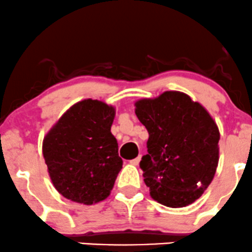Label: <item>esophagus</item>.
I'll use <instances>...</instances> for the list:
<instances>
[{
  "mask_svg": "<svg viewBox=\"0 0 252 252\" xmlns=\"http://www.w3.org/2000/svg\"><path fill=\"white\" fill-rule=\"evenodd\" d=\"M140 160H141V157H137V158H135V159L130 160V161H129V162H130L131 165H135V166H136V165H139Z\"/></svg>",
  "mask_w": 252,
  "mask_h": 252,
  "instance_id": "esophagus-1",
  "label": "esophagus"
}]
</instances>
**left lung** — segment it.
Listing matches in <instances>:
<instances>
[{
    "mask_svg": "<svg viewBox=\"0 0 252 252\" xmlns=\"http://www.w3.org/2000/svg\"><path fill=\"white\" fill-rule=\"evenodd\" d=\"M135 113L149 134L140 167L152 198L171 208L195 202L219 162L220 132L212 116L178 91L140 99Z\"/></svg>",
    "mask_w": 252,
    "mask_h": 252,
    "instance_id": "left-lung-1",
    "label": "left lung"
}]
</instances>
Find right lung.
I'll return each instance as SVG.
<instances>
[{"label": "right lung", "instance_id": "add662e5", "mask_svg": "<svg viewBox=\"0 0 252 252\" xmlns=\"http://www.w3.org/2000/svg\"><path fill=\"white\" fill-rule=\"evenodd\" d=\"M115 115L111 105L85 99L63 113L44 137L49 176L68 200L88 206L111 192L123 165L111 134Z\"/></svg>", "mask_w": 252, "mask_h": 252}]
</instances>
